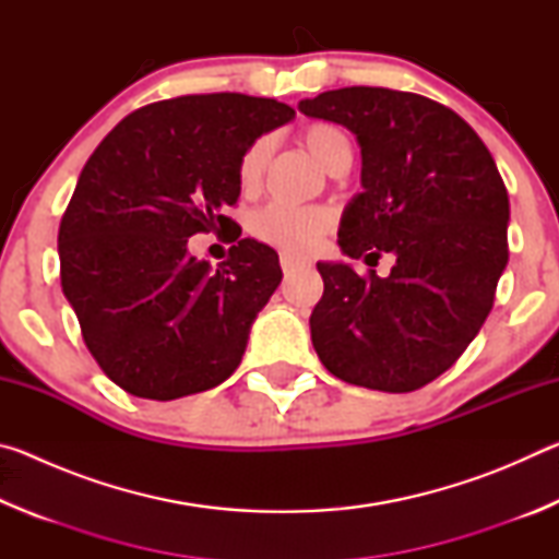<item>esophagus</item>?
<instances>
[{
	"mask_svg": "<svg viewBox=\"0 0 559 559\" xmlns=\"http://www.w3.org/2000/svg\"><path fill=\"white\" fill-rule=\"evenodd\" d=\"M302 266H306V261H300L296 257H288V253H281V269H283V273H293V271H298Z\"/></svg>",
	"mask_w": 559,
	"mask_h": 559,
	"instance_id": "1",
	"label": "esophagus"
}]
</instances>
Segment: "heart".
Instances as JSON below:
<instances>
[{"label": "heart", "instance_id": "b5f03b06", "mask_svg": "<svg viewBox=\"0 0 559 559\" xmlns=\"http://www.w3.org/2000/svg\"><path fill=\"white\" fill-rule=\"evenodd\" d=\"M300 145L313 155L320 167L330 175H343L353 163V145L343 128L333 122H308L298 130ZM271 159V143L266 138L253 140L243 150L236 165V179H239L241 192H257L263 182ZM335 214L323 204L308 206H288V204H269L251 214L249 231L259 241L273 246L288 257H306L323 241V236L333 229Z\"/></svg>", "mask_w": 559, "mask_h": 559}]
</instances>
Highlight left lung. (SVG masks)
Instances as JSON below:
<instances>
[{"mask_svg":"<svg viewBox=\"0 0 559 559\" xmlns=\"http://www.w3.org/2000/svg\"><path fill=\"white\" fill-rule=\"evenodd\" d=\"M298 108L353 130L362 192L337 243L349 259H396L390 276L318 263L323 298L310 316L320 362L343 382L414 392L463 355L493 308L508 263V192L484 140L419 93L349 86Z\"/></svg>","mask_w":559,"mask_h":559,"instance_id":"8db88e82","label":"left lung"}]
</instances>
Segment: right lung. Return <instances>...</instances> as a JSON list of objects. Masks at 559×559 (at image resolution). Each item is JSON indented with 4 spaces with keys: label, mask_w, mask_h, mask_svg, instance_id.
Here are the masks:
<instances>
[{
    "label": "right lung",
    "mask_w": 559,
    "mask_h": 559,
    "mask_svg": "<svg viewBox=\"0 0 559 559\" xmlns=\"http://www.w3.org/2000/svg\"><path fill=\"white\" fill-rule=\"evenodd\" d=\"M296 110L273 98L202 93L150 103L112 128L59 226L61 288L88 353L120 390L169 402L222 384L283 278L266 243L229 236L216 271L187 253L229 234L236 165Z\"/></svg>",
    "instance_id": "obj_1"
}]
</instances>
